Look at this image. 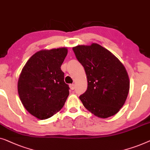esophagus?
<instances>
[{
	"label": "esophagus",
	"instance_id": "1",
	"mask_svg": "<svg viewBox=\"0 0 150 150\" xmlns=\"http://www.w3.org/2000/svg\"><path fill=\"white\" fill-rule=\"evenodd\" d=\"M70 88L71 90H74L75 89V85L74 83H72V84H70Z\"/></svg>",
	"mask_w": 150,
	"mask_h": 150
}]
</instances>
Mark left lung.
<instances>
[{
  "instance_id": "left-lung-1",
  "label": "left lung",
  "mask_w": 150,
  "mask_h": 150,
  "mask_svg": "<svg viewBox=\"0 0 150 150\" xmlns=\"http://www.w3.org/2000/svg\"><path fill=\"white\" fill-rule=\"evenodd\" d=\"M73 50L87 76V90L79 96L83 106L98 117L116 114L129 92L125 67L114 55L97 43L78 45Z\"/></svg>"
}]
</instances>
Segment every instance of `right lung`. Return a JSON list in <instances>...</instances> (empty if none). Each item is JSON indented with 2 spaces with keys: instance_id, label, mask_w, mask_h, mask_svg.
<instances>
[{
  "instance_id": "right-lung-1",
  "label": "right lung",
  "mask_w": 150,
  "mask_h": 150,
  "mask_svg": "<svg viewBox=\"0 0 150 150\" xmlns=\"http://www.w3.org/2000/svg\"><path fill=\"white\" fill-rule=\"evenodd\" d=\"M67 48L41 50L26 63L19 77L18 94L25 109L40 120L47 119L60 111L69 94L60 67Z\"/></svg>"
}]
</instances>
